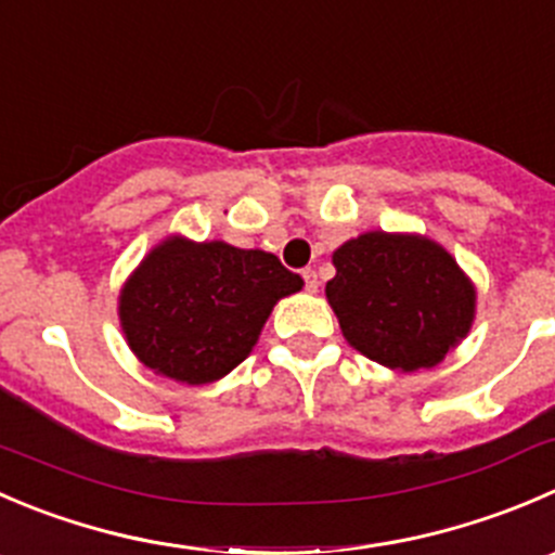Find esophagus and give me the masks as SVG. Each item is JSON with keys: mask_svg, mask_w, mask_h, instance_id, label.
<instances>
[{"mask_svg": "<svg viewBox=\"0 0 555 555\" xmlns=\"http://www.w3.org/2000/svg\"><path fill=\"white\" fill-rule=\"evenodd\" d=\"M304 282H306V289H309V293H317V287H320V279H317L314 268H306Z\"/></svg>", "mask_w": 555, "mask_h": 555, "instance_id": "1", "label": "esophagus"}]
</instances>
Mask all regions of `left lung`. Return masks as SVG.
<instances>
[{
    "label": "left lung",
    "instance_id": "obj_1",
    "mask_svg": "<svg viewBox=\"0 0 555 555\" xmlns=\"http://www.w3.org/2000/svg\"><path fill=\"white\" fill-rule=\"evenodd\" d=\"M325 295L344 338L398 371L437 365L469 333L475 287L428 238L365 233L333 255Z\"/></svg>",
    "mask_w": 555,
    "mask_h": 555
}]
</instances>
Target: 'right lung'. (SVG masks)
<instances>
[{
  "label": "right lung",
  "mask_w": 555,
  "mask_h": 555,
  "mask_svg": "<svg viewBox=\"0 0 555 555\" xmlns=\"http://www.w3.org/2000/svg\"><path fill=\"white\" fill-rule=\"evenodd\" d=\"M304 279L276 255L211 241H165L134 271L118 304L132 352L186 385L233 371L255 347L273 304Z\"/></svg>",
  "instance_id": "obj_1"
}]
</instances>
